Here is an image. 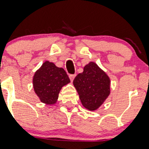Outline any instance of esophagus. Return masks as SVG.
<instances>
[{
    "instance_id": "esophagus-1",
    "label": "esophagus",
    "mask_w": 149,
    "mask_h": 149,
    "mask_svg": "<svg viewBox=\"0 0 149 149\" xmlns=\"http://www.w3.org/2000/svg\"><path fill=\"white\" fill-rule=\"evenodd\" d=\"M75 77H76V75L75 74H70V80L72 81V80H73V79L75 78Z\"/></svg>"
}]
</instances>
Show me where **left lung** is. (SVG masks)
<instances>
[{"label": "left lung", "instance_id": "obj_1", "mask_svg": "<svg viewBox=\"0 0 149 149\" xmlns=\"http://www.w3.org/2000/svg\"><path fill=\"white\" fill-rule=\"evenodd\" d=\"M82 105L89 110H95L104 102L110 93L108 76L95 62L85 65L84 72L73 79Z\"/></svg>", "mask_w": 149, "mask_h": 149}]
</instances>
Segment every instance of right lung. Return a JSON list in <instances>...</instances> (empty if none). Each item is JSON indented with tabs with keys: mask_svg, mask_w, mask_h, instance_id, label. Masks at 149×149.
Returning a JSON list of instances; mask_svg holds the SVG:
<instances>
[{
	"mask_svg": "<svg viewBox=\"0 0 149 149\" xmlns=\"http://www.w3.org/2000/svg\"><path fill=\"white\" fill-rule=\"evenodd\" d=\"M70 82V78L62 68L47 61L35 72L33 79L35 92L40 101L47 105L55 103L62 86Z\"/></svg>",
	"mask_w": 149,
	"mask_h": 149,
	"instance_id": "1",
	"label": "right lung"
}]
</instances>
